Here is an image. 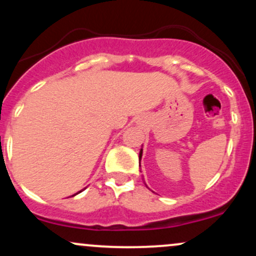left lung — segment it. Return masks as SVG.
<instances>
[{
	"mask_svg": "<svg viewBox=\"0 0 256 256\" xmlns=\"http://www.w3.org/2000/svg\"><path fill=\"white\" fill-rule=\"evenodd\" d=\"M142 152H143V149H140V158H142ZM146 188H148V186H146Z\"/></svg>",
	"mask_w": 256,
	"mask_h": 256,
	"instance_id": "8db88e82",
	"label": "left lung"
}]
</instances>
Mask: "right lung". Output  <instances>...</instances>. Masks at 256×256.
Returning <instances> with one entry per match:
<instances>
[{
    "label": "right lung",
    "mask_w": 256,
    "mask_h": 256,
    "mask_svg": "<svg viewBox=\"0 0 256 256\" xmlns=\"http://www.w3.org/2000/svg\"><path fill=\"white\" fill-rule=\"evenodd\" d=\"M73 196H74V195H73Z\"/></svg>",
    "instance_id": "obj_1"
}]
</instances>
